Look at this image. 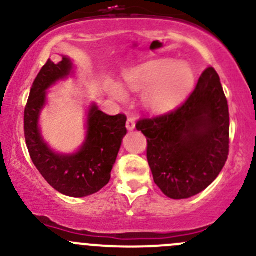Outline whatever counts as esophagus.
Masks as SVG:
<instances>
[{
	"instance_id": "esophagus-1",
	"label": "esophagus",
	"mask_w": 256,
	"mask_h": 256,
	"mask_svg": "<svg viewBox=\"0 0 256 256\" xmlns=\"http://www.w3.org/2000/svg\"><path fill=\"white\" fill-rule=\"evenodd\" d=\"M135 128H136L135 120H134L132 118H128V121H126V128H128V131H132L135 130Z\"/></svg>"
}]
</instances>
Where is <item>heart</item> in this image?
<instances>
[{
    "label": "heart",
    "mask_w": 256,
    "mask_h": 256,
    "mask_svg": "<svg viewBox=\"0 0 256 256\" xmlns=\"http://www.w3.org/2000/svg\"><path fill=\"white\" fill-rule=\"evenodd\" d=\"M194 80L187 64L177 63L171 58H158L144 62L131 68L124 76L125 86L131 90H144V105L151 112H164L174 109L187 96ZM109 92L116 100L126 99V92L118 84L112 82Z\"/></svg>",
    "instance_id": "1"
}]
</instances>
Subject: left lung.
<instances>
[{
	"instance_id": "8db88e82",
	"label": "left lung",
	"mask_w": 256,
	"mask_h": 256,
	"mask_svg": "<svg viewBox=\"0 0 256 256\" xmlns=\"http://www.w3.org/2000/svg\"><path fill=\"white\" fill-rule=\"evenodd\" d=\"M136 128L147 138L154 180L172 200L198 194L218 177L229 154V109L213 68L174 112L144 118Z\"/></svg>"
}]
</instances>
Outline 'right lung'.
I'll return each instance as SVG.
<instances>
[{
	"label": "right lung",
	"mask_w": 256,
	"mask_h": 256,
	"mask_svg": "<svg viewBox=\"0 0 256 256\" xmlns=\"http://www.w3.org/2000/svg\"><path fill=\"white\" fill-rule=\"evenodd\" d=\"M73 62L48 59L30 88L24 109V138L33 164L43 178L62 194L82 198L99 192L109 183L124 136L126 116H110L92 102L86 112V135L78 151L59 154L43 138L40 118L47 104V90L74 73Z\"/></svg>",
	"instance_id": "1"
}]
</instances>
